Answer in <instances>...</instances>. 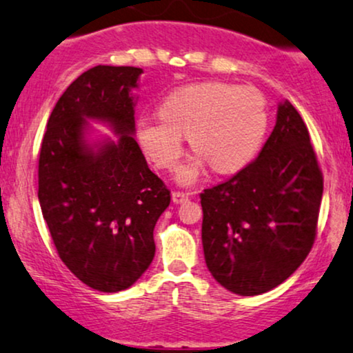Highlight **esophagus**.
Here are the masks:
<instances>
[{
	"mask_svg": "<svg viewBox=\"0 0 353 353\" xmlns=\"http://www.w3.org/2000/svg\"><path fill=\"white\" fill-rule=\"evenodd\" d=\"M189 197H190V194H187V192H181V190H174L172 192V202L177 203V205L187 202Z\"/></svg>",
	"mask_w": 353,
	"mask_h": 353,
	"instance_id": "esophagus-1",
	"label": "esophagus"
}]
</instances>
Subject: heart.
I'll return each instance as SVG.
<instances>
[{"label":"heart","mask_w":353,"mask_h":353,"mask_svg":"<svg viewBox=\"0 0 353 353\" xmlns=\"http://www.w3.org/2000/svg\"><path fill=\"white\" fill-rule=\"evenodd\" d=\"M159 115L137 123V140L156 168L172 171L189 135L199 153L177 172L184 185L194 184L208 163L223 174L248 166L269 128V110L257 89L221 81L174 89L159 105Z\"/></svg>","instance_id":"heart-1"}]
</instances>
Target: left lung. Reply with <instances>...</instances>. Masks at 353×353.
Returning <instances> with one entry per match:
<instances>
[{
    "mask_svg": "<svg viewBox=\"0 0 353 353\" xmlns=\"http://www.w3.org/2000/svg\"><path fill=\"white\" fill-rule=\"evenodd\" d=\"M321 199L310 132L283 101L257 158L200 194L205 262L216 282L243 296L285 282L313 248Z\"/></svg>",
    "mask_w": 353,
    "mask_h": 353,
    "instance_id": "left-lung-1",
    "label": "left lung"
}]
</instances>
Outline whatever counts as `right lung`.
I'll list each match as a JSON object with an SVG mask.
<instances>
[{"mask_svg": "<svg viewBox=\"0 0 353 353\" xmlns=\"http://www.w3.org/2000/svg\"><path fill=\"white\" fill-rule=\"evenodd\" d=\"M135 66L97 65L53 107L39 156V202L63 264L88 287H132L154 257L153 230L171 190L151 171L133 138ZM86 118L109 121L121 137L97 152L83 143Z\"/></svg>", "mask_w": 353, "mask_h": 353, "instance_id": "add662e5", "label": "right lung"}]
</instances>
